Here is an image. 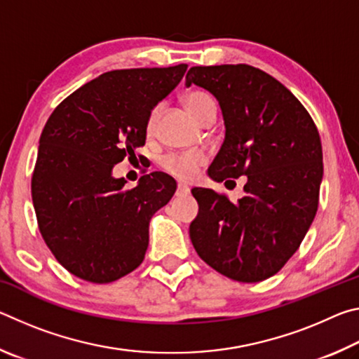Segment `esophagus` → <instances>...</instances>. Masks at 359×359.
<instances>
[{"label": "esophagus", "instance_id": "34e87169", "mask_svg": "<svg viewBox=\"0 0 359 359\" xmlns=\"http://www.w3.org/2000/svg\"><path fill=\"white\" fill-rule=\"evenodd\" d=\"M188 193H190V188H188L187 185H182V184L177 185V191H175L177 196H184V194H188Z\"/></svg>", "mask_w": 359, "mask_h": 359}]
</instances>
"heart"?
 <instances>
[{
    "label": "heart",
    "mask_w": 359,
    "mask_h": 359,
    "mask_svg": "<svg viewBox=\"0 0 359 359\" xmlns=\"http://www.w3.org/2000/svg\"><path fill=\"white\" fill-rule=\"evenodd\" d=\"M184 104L187 111L190 112L198 121L201 120L205 111L210 107H215V102L212 96L201 90H193V92L187 93L184 96ZM158 117V109H151L147 120H145V133L151 135L155 130ZM205 163H208V155L203 150H185V151H171L161 156L160 166L165 172L172 175L180 182H191L196 177L199 169H201Z\"/></svg>",
    "instance_id": "b5f03b06"
}]
</instances>
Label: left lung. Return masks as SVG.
Returning <instances> with one entry per match:
<instances>
[{"label":"left lung","instance_id":"8db88e82","mask_svg":"<svg viewBox=\"0 0 359 359\" xmlns=\"http://www.w3.org/2000/svg\"><path fill=\"white\" fill-rule=\"evenodd\" d=\"M191 83L218 100L226 128L209 175L217 182L247 175L238 203L193 188L199 212L190 224L191 244L228 278L266 280L293 257L317 214L323 177L318 130L285 85L250 65L193 66L185 77L187 87Z\"/></svg>","mask_w":359,"mask_h":359}]
</instances>
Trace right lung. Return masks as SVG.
Wrapping results in <instances>:
<instances>
[{
	"mask_svg": "<svg viewBox=\"0 0 359 359\" xmlns=\"http://www.w3.org/2000/svg\"><path fill=\"white\" fill-rule=\"evenodd\" d=\"M188 65L115 69L71 93L48 117L32 177L38 226L66 271L111 283L142 263L149 223L169 203L175 180L145 174L135 188L112 168L145 144V120ZM136 156V155H135Z\"/></svg>",
	"mask_w": 359,
	"mask_h": 359,
	"instance_id": "obj_1",
	"label": "right lung"
}]
</instances>
